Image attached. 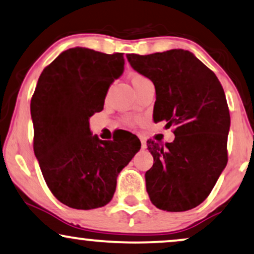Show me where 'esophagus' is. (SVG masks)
I'll return each mask as SVG.
<instances>
[{"label": "esophagus", "mask_w": 254, "mask_h": 254, "mask_svg": "<svg viewBox=\"0 0 254 254\" xmlns=\"http://www.w3.org/2000/svg\"><path fill=\"white\" fill-rule=\"evenodd\" d=\"M140 142H142V149L145 150L146 149V143H145V140H144L143 137H140Z\"/></svg>", "instance_id": "esophagus-1"}]
</instances>
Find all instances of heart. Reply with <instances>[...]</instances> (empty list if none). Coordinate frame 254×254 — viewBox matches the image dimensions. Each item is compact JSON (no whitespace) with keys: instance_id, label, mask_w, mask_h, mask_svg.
I'll list each match as a JSON object with an SVG mask.
<instances>
[{"instance_id":"obj_1","label":"heart","mask_w":254,"mask_h":254,"mask_svg":"<svg viewBox=\"0 0 254 254\" xmlns=\"http://www.w3.org/2000/svg\"><path fill=\"white\" fill-rule=\"evenodd\" d=\"M146 81H147L146 77L140 75V73H133V75L131 76V82H132V85H133L134 89H137L138 86H140L144 82H146ZM127 123L132 124L133 122L132 121H127Z\"/></svg>"}]
</instances>
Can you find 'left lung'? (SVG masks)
I'll return each mask as SVG.
<instances>
[{
  "label": "left lung",
  "mask_w": 254,
  "mask_h": 254,
  "mask_svg": "<svg viewBox=\"0 0 254 254\" xmlns=\"http://www.w3.org/2000/svg\"><path fill=\"white\" fill-rule=\"evenodd\" d=\"M127 57L155 84L153 120L175 127L172 143L147 140L153 156L145 173L151 203L169 212L191 210L208 197L227 164L230 112L223 86L188 50Z\"/></svg>",
  "instance_id": "obj_1"
}]
</instances>
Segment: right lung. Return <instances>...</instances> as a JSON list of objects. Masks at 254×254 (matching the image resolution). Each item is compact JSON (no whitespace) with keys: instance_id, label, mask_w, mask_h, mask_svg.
I'll return each instance as SVG.
<instances>
[{"instance_id":"obj_1","label":"right lung","mask_w":254,"mask_h":254,"mask_svg":"<svg viewBox=\"0 0 254 254\" xmlns=\"http://www.w3.org/2000/svg\"><path fill=\"white\" fill-rule=\"evenodd\" d=\"M124 70L123 54L71 48L46 66L31 97L34 152L48 188L77 210L107 205L117 176L140 149L92 136L89 118L103 110L109 86Z\"/></svg>"}]
</instances>
